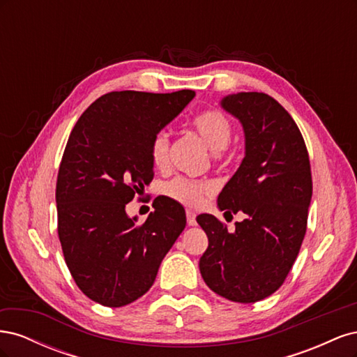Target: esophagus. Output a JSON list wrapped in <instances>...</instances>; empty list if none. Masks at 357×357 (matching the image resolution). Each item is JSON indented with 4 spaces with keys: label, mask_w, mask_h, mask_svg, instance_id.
<instances>
[{
    "label": "esophagus",
    "mask_w": 357,
    "mask_h": 357,
    "mask_svg": "<svg viewBox=\"0 0 357 357\" xmlns=\"http://www.w3.org/2000/svg\"><path fill=\"white\" fill-rule=\"evenodd\" d=\"M186 218H188V225L189 226H195L197 225V214L195 213L188 210L186 211Z\"/></svg>",
    "instance_id": "34e87169"
}]
</instances>
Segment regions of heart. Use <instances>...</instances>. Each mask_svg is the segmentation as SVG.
<instances>
[{"instance_id":"obj_1","label":"heart","mask_w":357,"mask_h":357,"mask_svg":"<svg viewBox=\"0 0 357 357\" xmlns=\"http://www.w3.org/2000/svg\"><path fill=\"white\" fill-rule=\"evenodd\" d=\"M192 126L213 152H222L232 138V125L223 113L207 110L192 121ZM169 155V135L165 131L155 134L150 143V159L156 168H165ZM167 195L190 208H197L214 195L215 186L207 180L177 177L165 186Z\"/></svg>"}]
</instances>
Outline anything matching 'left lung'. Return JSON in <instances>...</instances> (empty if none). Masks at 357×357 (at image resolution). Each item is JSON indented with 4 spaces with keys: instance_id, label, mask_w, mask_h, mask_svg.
<instances>
[{
    "instance_id": "1",
    "label": "left lung",
    "mask_w": 357,
    "mask_h": 357,
    "mask_svg": "<svg viewBox=\"0 0 357 357\" xmlns=\"http://www.w3.org/2000/svg\"><path fill=\"white\" fill-rule=\"evenodd\" d=\"M220 104L243 125L245 156L218 207L245 219L228 232L214 215H198L208 236L199 271L218 295L250 304L284 283L299 253L312 195L310 158L298 125L273 96L238 92Z\"/></svg>"
}]
</instances>
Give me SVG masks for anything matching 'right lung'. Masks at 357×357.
I'll list each match as a JSON object with an SVG mask.
<instances>
[{"mask_svg":"<svg viewBox=\"0 0 357 357\" xmlns=\"http://www.w3.org/2000/svg\"><path fill=\"white\" fill-rule=\"evenodd\" d=\"M193 96L189 89L105 93L70 134L56 181L58 235L75 284L101 305L143 296L185 229V208L171 198L155 199L144 223L125 207L153 180L152 138Z\"/></svg>","mask_w":357,"mask_h":357,"instance_id":"obj_1","label":"right lung"}]
</instances>
